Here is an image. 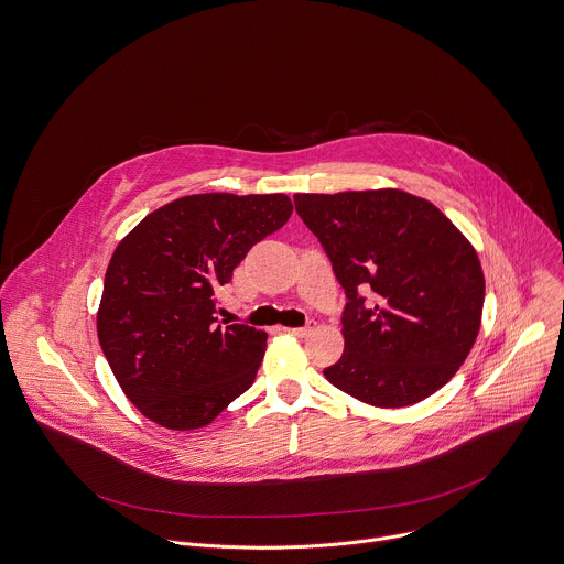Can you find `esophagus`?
Wrapping results in <instances>:
<instances>
[{
	"label": "esophagus",
	"mask_w": 564,
	"mask_h": 564,
	"mask_svg": "<svg viewBox=\"0 0 564 564\" xmlns=\"http://www.w3.org/2000/svg\"><path fill=\"white\" fill-rule=\"evenodd\" d=\"M316 329V323L314 321H308L306 323V327H291V329H286L291 336H297V338H304V336H308L311 332Z\"/></svg>",
	"instance_id": "obj_1"
}]
</instances>
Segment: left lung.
<instances>
[{"instance_id":"obj_1","label":"left lung","mask_w":564,"mask_h":564,"mask_svg":"<svg viewBox=\"0 0 564 564\" xmlns=\"http://www.w3.org/2000/svg\"><path fill=\"white\" fill-rule=\"evenodd\" d=\"M293 202L347 295L345 351L323 371L327 381L377 408H405L444 388L481 323L473 243L434 204L394 187Z\"/></svg>"}]
</instances>
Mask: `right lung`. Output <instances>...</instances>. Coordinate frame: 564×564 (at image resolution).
Segmentation results:
<instances>
[{
	"instance_id": "obj_1",
	"label": "right lung",
	"mask_w": 564,
	"mask_h": 564,
	"mask_svg": "<svg viewBox=\"0 0 564 564\" xmlns=\"http://www.w3.org/2000/svg\"><path fill=\"white\" fill-rule=\"evenodd\" d=\"M291 213L280 193L191 195L150 213L116 246L98 340L124 397L150 421L204 427L253 386L267 332L217 323L215 289Z\"/></svg>"
}]
</instances>
